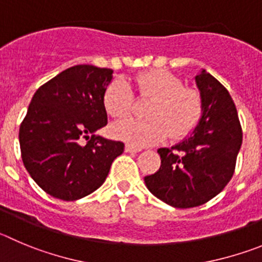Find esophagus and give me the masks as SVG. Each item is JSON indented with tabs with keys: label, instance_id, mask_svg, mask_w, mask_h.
<instances>
[{
	"label": "esophagus",
	"instance_id": "1",
	"mask_svg": "<svg viewBox=\"0 0 262 262\" xmlns=\"http://www.w3.org/2000/svg\"><path fill=\"white\" fill-rule=\"evenodd\" d=\"M139 148H137V147H134V146H130V145H126L125 146V152H128V154H136V152H139Z\"/></svg>",
	"mask_w": 262,
	"mask_h": 262
}]
</instances>
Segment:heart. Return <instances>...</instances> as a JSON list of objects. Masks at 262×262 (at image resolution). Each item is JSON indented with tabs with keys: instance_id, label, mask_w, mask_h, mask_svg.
I'll use <instances>...</instances> for the list:
<instances>
[{
	"instance_id": "b5f03b06",
	"label": "heart",
	"mask_w": 262,
	"mask_h": 262,
	"mask_svg": "<svg viewBox=\"0 0 262 262\" xmlns=\"http://www.w3.org/2000/svg\"><path fill=\"white\" fill-rule=\"evenodd\" d=\"M139 97L151 99L146 108L148 119H128L112 125L114 137L136 147L158 143L168 136L185 137L198 123L202 111L196 90L183 86L180 77L165 70H151L133 79ZM133 92L126 81L112 80L103 94L107 114L124 119L133 108Z\"/></svg>"
}]
</instances>
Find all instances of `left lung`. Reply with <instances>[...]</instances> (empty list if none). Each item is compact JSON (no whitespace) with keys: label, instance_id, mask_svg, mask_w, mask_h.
Listing matches in <instances>:
<instances>
[{"label":"left lung","instance_id":"8db88e82","mask_svg":"<svg viewBox=\"0 0 262 262\" xmlns=\"http://www.w3.org/2000/svg\"><path fill=\"white\" fill-rule=\"evenodd\" d=\"M202 116L191 136L173 147L159 148L161 165L146 176L151 194L174 208L198 207L224 190L235 169L242 126L226 88L203 70L195 76Z\"/></svg>","mask_w":262,"mask_h":262}]
</instances>
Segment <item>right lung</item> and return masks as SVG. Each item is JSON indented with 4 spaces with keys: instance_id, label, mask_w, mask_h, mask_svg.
Listing matches in <instances>:
<instances>
[{
    "instance_id": "right-lung-1",
    "label": "right lung",
    "mask_w": 262,
    "mask_h": 262,
    "mask_svg": "<svg viewBox=\"0 0 262 262\" xmlns=\"http://www.w3.org/2000/svg\"><path fill=\"white\" fill-rule=\"evenodd\" d=\"M110 68L79 64L37 89L19 129L23 164L51 196L77 200L101 186L124 143L97 136L107 125ZM87 143H83V139Z\"/></svg>"
}]
</instances>
